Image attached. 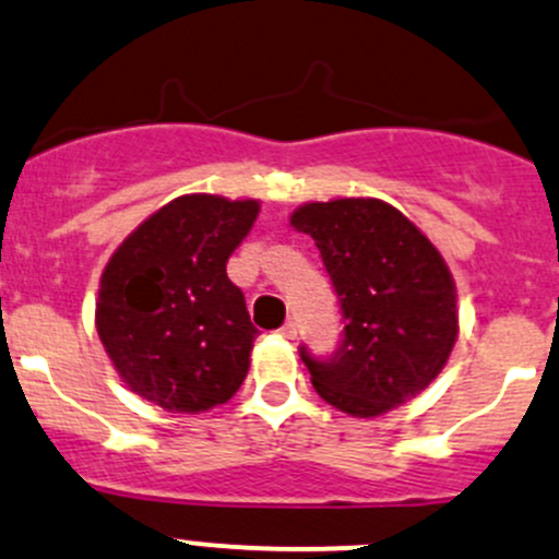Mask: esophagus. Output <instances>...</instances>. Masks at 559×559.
Masks as SVG:
<instances>
[{"mask_svg": "<svg viewBox=\"0 0 559 559\" xmlns=\"http://www.w3.org/2000/svg\"><path fill=\"white\" fill-rule=\"evenodd\" d=\"M278 334L284 340H297V324H295V321H286V324L278 329Z\"/></svg>", "mask_w": 559, "mask_h": 559, "instance_id": "esophagus-1", "label": "esophagus"}]
</instances>
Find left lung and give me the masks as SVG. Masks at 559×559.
Returning <instances> with one entry per match:
<instances>
[{"instance_id":"left-lung-1","label":"left lung","mask_w":559,"mask_h":559,"mask_svg":"<svg viewBox=\"0 0 559 559\" xmlns=\"http://www.w3.org/2000/svg\"><path fill=\"white\" fill-rule=\"evenodd\" d=\"M289 225L319 246L345 321L332 358L299 350L316 393L369 420L426 391L461 332L455 278L428 235L378 198L302 203Z\"/></svg>"}]
</instances>
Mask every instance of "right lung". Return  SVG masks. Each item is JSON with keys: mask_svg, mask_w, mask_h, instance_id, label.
<instances>
[{"mask_svg": "<svg viewBox=\"0 0 559 559\" xmlns=\"http://www.w3.org/2000/svg\"><path fill=\"white\" fill-rule=\"evenodd\" d=\"M260 201L179 195L122 240L98 281L96 332L128 391L166 413H209L249 374L257 332L227 260Z\"/></svg>", "mask_w": 559, "mask_h": 559, "instance_id": "1", "label": "right lung"}]
</instances>
